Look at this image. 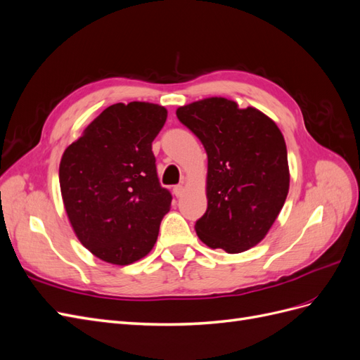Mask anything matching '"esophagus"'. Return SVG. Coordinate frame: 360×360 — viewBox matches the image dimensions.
Here are the masks:
<instances>
[{"label": "esophagus", "instance_id": "1", "mask_svg": "<svg viewBox=\"0 0 360 360\" xmlns=\"http://www.w3.org/2000/svg\"><path fill=\"white\" fill-rule=\"evenodd\" d=\"M183 192H184L183 184H177V186H174V195H176L177 198H180V197H181Z\"/></svg>", "mask_w": 360, "mask_h": 360}]
</instances>
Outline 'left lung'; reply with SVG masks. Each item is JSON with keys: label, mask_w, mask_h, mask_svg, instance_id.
I'll list each match as a JSON object with an SVG mask.
<instances>
[{"label": "left lung", "mask_w": 360, "mask_h": 360, "mask_svg": "<svg viewBox=\"0 0 360 360\" xmlns=\"http://www.w3.org/2000/svg\"><path fill=\"white\" fill-rule=\"evenodd\" d=\"M177 118L207 159V210L195 224L201 242L238 254L259 243L284 207L290 171L281 130L255 108L225 97L180 106Z\"/></svg>", "instance_id": "obj_1"}]
</instances>
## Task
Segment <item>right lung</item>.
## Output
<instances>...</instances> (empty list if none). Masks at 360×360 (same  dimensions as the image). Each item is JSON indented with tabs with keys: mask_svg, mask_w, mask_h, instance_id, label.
Listing matches in <instances>:
<instances>
[{
	"mask_svg": "<svg viewBox=\"0 0 360 360\" xmlns=\"http://www.w3.org/2000/svg\"><path fill=\"white\" fill-rule=\"evenodd\" d=\"M163 106L115 103L63 153L60 188L79 242L106 263L126 266L153 249L171 193L162 188L151 143Z\"/></svg>",
	"mask_w": 360,
	"mask_h": 360,
	"instance_id": "obj_1",
	"label": "right lung"
}]
</instances>
